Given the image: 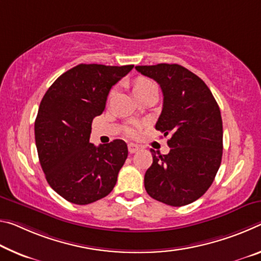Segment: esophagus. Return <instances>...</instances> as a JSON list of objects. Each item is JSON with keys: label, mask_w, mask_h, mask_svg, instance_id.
Listing matches in <instances>:
<instances>
[{"label": "esophagus", "mask_w": 261, "mask_h": 261, "mask_svg": "<svg viewBox=\"0 0 261 261\" xmlns=\"http://www.w3.org/2000/svg\"><path fill=\"white\" fill-rule=\"evenodd\" d=\"M127 148H129V152L130 153H136L139 150V146L137 144H134V143H130L129 145H127Z\"/></svg>", "instance_id": "obj_1"}]
</instances>
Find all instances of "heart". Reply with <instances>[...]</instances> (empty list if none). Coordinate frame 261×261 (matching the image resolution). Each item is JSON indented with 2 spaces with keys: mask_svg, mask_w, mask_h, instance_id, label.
Here are the masks:
<instances>
[{
  "mask_svg": "<svg viewBox=\"0 0 261 261\" xmlns=\"http://www.w3.org/2000/svg\"><path fill=\"white\" fill-rule=\"evenodd\" d=\"M153 87L154 86H153V84L150 80H148V79L140 76V77L136 79V80L134 81V85H132V92H134L135 96H136V95L145 92V90L150 89V88H153ZM113 95H114V93L111 92L108 96V100H111ZM126 132H127V135H130V136H136L137 135V129H136V127H127Z\"/></svg>",
  "mask_w": 261,
  "mask_h": 261,
  "instance_id": "obj_1",
  "label": "heart"
}]
</instances>
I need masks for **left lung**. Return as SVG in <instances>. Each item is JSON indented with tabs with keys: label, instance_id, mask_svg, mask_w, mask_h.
Here are the masks:
<instances>
[{
	"label": "left lung",
	"instance_id": "8db88e82",
	"mask_svg": "<svg viewBox=\"0 0 261 261\" xmlns=\"http://www.w3.org/2000/svg\"><path fill=\"white\" fill-rule=\"evenodd\" d=\"M158 82L164 95L155 129L171 135L168 154L151 150L153 163L144 176L148 195L172 206L200 198L221 166L223 123L220 107L203 80L177 64L136 66Z\"/></svg>",
	"mask_w": 261,
	"mask_h": 261
}]
</instances>
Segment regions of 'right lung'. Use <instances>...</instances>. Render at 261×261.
<instances>
[{
	"mask_svg": "<svg viewBox=\"0 0 261 261\" xmlns=\"http://www.w3.org/2000/svg\"><path fill=\"white\" fill-rule=\"evenodd\" d=\"M132 68L80 64L61 74L40 102L35 122L40 166L52 189L72 203H93L115 187L127 158L125 142L95 146L89 137L111 87Z\"/></svg>",
	"mask_w": 261,
	"mask_h": 261,
	"instance_id": "add662e5",
	"label": "right lung"
}]
</instances>
